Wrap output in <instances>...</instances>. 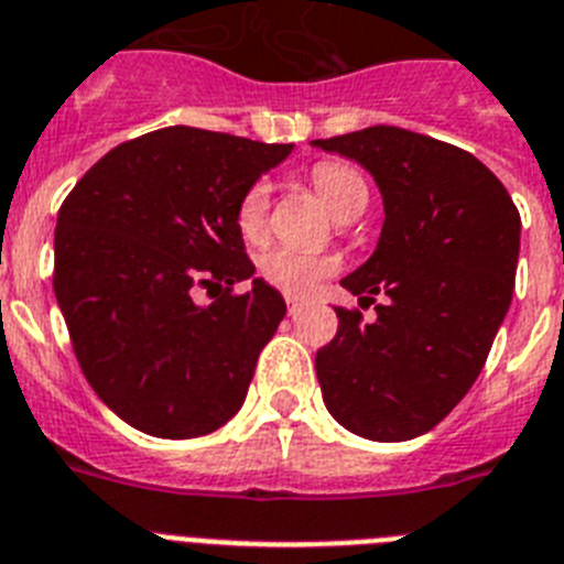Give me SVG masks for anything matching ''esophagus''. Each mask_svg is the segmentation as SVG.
<instances>
[{
    "label": "esophagus",
    "mask_w": 564,
    "mask_h": 564,
    "mask_svg": "<svg viewBox=\"0 0 564 564\" xmlns=\"http://www.w3.org/2000/svg\"><path fill=\"white\" fill-rule=\"evenodd\" d=\"M286 306H289V315H297L303 310V301L295 295H286Z\"/></svg>",
    "instance_id": "obj_1"
}]
</instances>
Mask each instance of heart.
<instances>
[{"label": "heart", "instance_id": "b5f03b06", "mask_svg": "<svg viewBox=\"0 0 564 564\" xmlns=\"http://www.w3.org/2000/svg\"><path fill=\"white\" fill-rule=\"evenodd\" d=\"M310 184L317 198L329 207L337 221H351L364 213L369 204V187L364 175L351 170L349 164L337 161H321L310 170ZM267 218H269V187L267 184H252L238 200L235 209V224L243 241L261 243L267 238ZM337 269L335 258L323 254H303L292 249H267L258 258V272L267 283L283 289L289 295H306L323 278H329Z\"/></svg>", "mask_w": 564, "mask_h": 564}]
</instances>
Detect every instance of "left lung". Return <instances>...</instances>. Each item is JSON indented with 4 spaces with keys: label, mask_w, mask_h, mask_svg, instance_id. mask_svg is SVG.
Returning a JSON list of instances; mask_svg holds the SVG:
<instances>
[{
    "label": "left lung",
    "mask_w": 564,
    "mask_h": 564,
    "mask_svg": "<svg viewBox=\"0 0 564 564\" xmlns=\"http://www.w3.org/2000/svg\"><path fill=\"white\" fill-rule=\"evenodd\" d=\"M312 144L366 166L386 213L371 258L340 281L360 303H386L371 323L335 310L337 335L315 357L323 403L357 437H420L486 366L511 306L519 213L482 161L403 127Z\"/></svg>",
    "instance_id": "1"
}]
</instances>
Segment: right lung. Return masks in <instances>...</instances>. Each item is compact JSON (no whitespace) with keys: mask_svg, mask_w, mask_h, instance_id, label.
<instances>
[{"mask_svg":"<svg viewBox=\"0 0 564 564\" xmlns=\"http://www.w3.org/2000/svg\"><path fill=\"white\" fill-rule=\"evenodd\" d=\"M292 144L164 127L112 147L58 209L53 292L93 391L133 429L187 440L243 405L286 303L254 275L241 195ZM195 285L223 289L209 307Z\"/></svg>","mask_w":564,"mask_h":564,"instance_id":"obj_1","label":"right lung"}]
</instances>
